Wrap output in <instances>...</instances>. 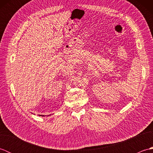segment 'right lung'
<instances>
[{
    "mask_svg": "<svg viewBox=\"0 0 153 153\" xmlns=\"http://www.w3.org/2000/svg\"><path fill=\"white\" fill-rule=\"evenodd\" d=\"M42 116H43V115H42Z\"/></svg>",
    "mask_w": 153,
    "mask_h": 153,
    "instance_id": "1",
    "label": "right lung"
}]
</instances>
